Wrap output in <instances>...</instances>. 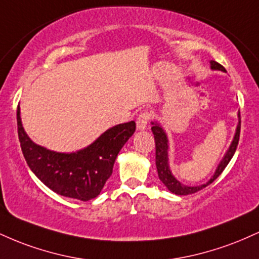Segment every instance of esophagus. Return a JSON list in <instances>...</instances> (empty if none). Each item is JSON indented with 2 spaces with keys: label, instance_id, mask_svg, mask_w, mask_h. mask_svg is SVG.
I'll return each instance as SVG.
<instances>
[{
  "label": "esophagus",
  "instance_id": "1",
  "mask_svg": "<svg viewBox=\"0 0 259 259\" xmlns=\"http://www.w3.org/2000/svg\"><path fill=\"white\" fill-rule=\"evenodd\" d=\"M150 113L144 112L138 117V120H136V129L138 130H145L147 127L148 119H150Z\"/></svg>",
  "mask_w": 259,
  "mask_h": 259
}]
</instances>
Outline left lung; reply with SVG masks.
<instances>
[{"label":"left lung","instance_id":"1","mask_svg":"<svg viewBox=\"0 0 259 259\" xmlns=\"http://www.w3.org/2000/svg\"><path fill=\"white\" fill-rule=\"evenodd\" d=\"M210 69L212 70H221V72L227 73L225 68L221 65L219 63H217L215 61H210ZM237 118H239V123H237L236 130H235V135L233 141H231L230 146L225 152L224 157H223L221 162H219L218 167H217L214 174L212 175L209 180L207 183L202 184V185H197V186H189V185H184L183 183H180L177 178L174 177L173 173H171L170 167H169V141H168V136L167 133L164 132L162 125L158 123V121H152V130L153 135H154V142H156V167H157V171H158V177L160 181L164 184V186L167 187L170 192H173L175 195L179 196H186V195H191L195 194V192L200 191V190L204 189V187L212 184L217 178L219 177L223 173L225 167L229 164L231 158H233L235 151H236L237 144H239V139H240V129H241V118H240V112L237 113Z\"/></svg>","mask_w":259,"mask_h":259}]
</instances>
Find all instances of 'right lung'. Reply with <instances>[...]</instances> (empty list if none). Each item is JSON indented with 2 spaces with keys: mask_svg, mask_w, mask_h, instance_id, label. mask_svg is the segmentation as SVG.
Instances as JSON below:
<instances>
[{
  "mask_svg": "<svg viewBox=\"0 0 259 259\" xmlns=\"http://www.w3.org/2000/svg\"><path fill=\"white\" fill-rule=\"evenodd\" d=\"M17 125L24 158L31 171L52 191L64 197L89 201L97 197L112 175L115 158L135 133V121L123 123L76 152H56L35 144L25 133L17 109Z\"/></svg>",
  "mask_w": 259,
  "mask_h": 259,
  "instance_id": "1",
  "label": "right lung"
}]
</instances>
